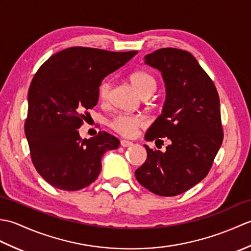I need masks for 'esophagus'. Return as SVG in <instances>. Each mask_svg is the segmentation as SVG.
Masks as SVG:
<instances>
[{
  "mask_svg": "<svg viewBox=\"0 0 251 251\" xmlns=\"http://www.w3.org/2000/svg\"><path fill=\"white\" fill-rule=\"evenodd\" d=\"M134 143H132L131 141H128V140H121V146L124 147V148H128V147H131Z\"/></svg>",
  "mask_w": 251,
  "mask_h": 251,
  "instance_id": "esophagus-1",
  "label": "esophagus"
}]
</instances>
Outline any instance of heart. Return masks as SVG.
I'll use <instances>...</instances> for the list:
<instances>
[{"mask_svg":"<svg viewBox=\"0 0 251 251\" xmlns=\"http://www.w3.org/2000/svg\"><path fill=\"white\" fill-rule=\"evenodd\" d=\"M132 86L135 87L140 95L147 93H153L156 88V82L154 77L145 71H136L130 74L129 76ZM110 90V83L103 81L99 87V98L106 99ZM146 125V121L141 116L137 115H116L110 122V126L115 131L124 136H134L137 128Z\"/></svg>","mask_w":251,"mask_h":251,"instance_id":"heart-1","label":"heart"}]
</instances>
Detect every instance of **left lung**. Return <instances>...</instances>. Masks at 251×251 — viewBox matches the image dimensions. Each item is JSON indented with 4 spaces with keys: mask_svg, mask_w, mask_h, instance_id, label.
<instances>
[{
    "mask_svg": "<svg viewBox=\"0 0 251 251\" xmlns=\"http://www.w3.org/2000/svg\"><path fill=\"white\" fill-rule=\"evenodd\" d=\"M145 63L162 73L166 89L162 114L145 136L166 151L147 145V161L135 173L141 185L161 196H175L204 179L222 145L220 100L210 77L186 50L162 49Z\"/></svg>",
    "mask_w": 251,
    "mask_h": 251,
    "instance_id": "obj_1",
    "label": "left lung"
}]
</instances>
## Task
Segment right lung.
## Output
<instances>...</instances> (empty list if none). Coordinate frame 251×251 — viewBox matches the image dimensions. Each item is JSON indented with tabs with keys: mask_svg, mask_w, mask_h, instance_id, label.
<instances>
[{
	"mask_svg": "<svg viewBox=\"0 0 251 251\" xmlns=\"http://www.w3.org/2000/svg\"><path fill=\"white\" fill-rule=\"evenodd\" d=\"M88 47H70L52 55L37 70L28 93L25 134L32 163L57 189L77 191L93 183L101 158L120 140L105 131L82 139L84 112L99 99L102 79L137 55Z\"/></svg>",
	"mask_w": 251,
	"mask_h": 251,
	"instance_id": "obj_1",
	"label": "right lung"
}]
</instances>
